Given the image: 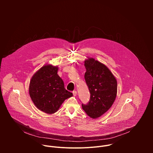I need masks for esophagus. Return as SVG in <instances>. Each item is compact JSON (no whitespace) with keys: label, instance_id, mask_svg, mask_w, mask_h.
Returning <instances> with one entry per match:
<instances>
[{"label":"esophagus","instance_id":"obj_1","mask_svg":"<svg viewBox=\"0 0 153 153\" xmlns=\"http://www.w3.org/2000/svg\"><path fill=\"white\" fill-rule=\"evenodd\" d=\"M73 96H76V95H77V91H74L73 92Z\"/></svg>","mask_w":153,"mask_h":153}]
</instances>
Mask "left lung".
<instances>
[{
    "instance_id": "left-lung-1",
    "label": "left lung",
    "mask_w": 153,
    "mask_h": 153,
    "mask_svg": "<svg viewBox=\"0 0 153 153\" xmlns=\"http://www.w3.org/2000/svg\"><path fill=\"white\" fill-rule=\"evenodd\" d=\"M86 68L85 79L90 93L87 105H82L85 112L92 119L105 114L113 105L117 96L116 77L103 63L87 57L84 62Z\"/></svg>"
}]
</instances>
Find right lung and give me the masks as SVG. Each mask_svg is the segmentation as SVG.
Returning a JSON list of instances; mask_svg holds the SVG:
<instances>
[{
    "instance_id": "obj_1",
    "label": "right lung",
    "mask_w": 153,
    "mask_h": 153,
    "mask_svg": "<svg viewBox=\"0 0 153 153\" xmlns=\"http://www.w3.org/2000/svg\"><path fill=\"white\" fill-rule=\"evenodd\" d=\"M58 70L57 66L51 64L43 65L32 76L29 85L33 102L39 110L48 114L57 112L65 100L73 96L65 88Z\"/></svg>"
}]
</instances>
